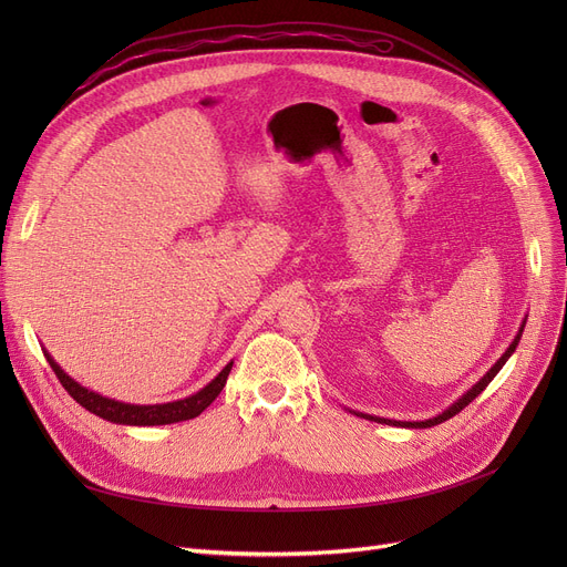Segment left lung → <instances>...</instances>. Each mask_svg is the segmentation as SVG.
I'll return each instance as SVG.
<instances>
[{"instance_id":"left-lung-1","label":"left lung","mask_w":567,"mask_h":567,"mask_svg":"<svg viewBox=\"0 0 567 567\" xmlns=\"http://www.w3.org/2000/svg\"><path fill=\"white\" fill-rule=\"evenodd\" d=\"M524 331V329H522ZM522 331H519V336L515 338V342L508 347V351H505L503 355H501V359L494 363V368L478 381V383H475L473 385V389L466 393V395H462L453 406H449V409H445L443 413H439L436 415V419H430V421H423V423H402V421H389V419H377V415H365V413H361L363 415V419H370V421H374V423H385V425H398V427H432V425H439V423H443V421H449V419H453V415L455 413H460L464 406H468L475 398H478L485 389H487V385H489V381L498 374V370L505 365V361H508L511 359V353L515 351V347L519 344V338H522Z\"/></svg>"}]
</instances>
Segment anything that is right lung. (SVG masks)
<instances>
[{"mask_svg":"<svg viewBox=\"0 0 567 567\" xmlns=\"http://www.w3.org/2000/svg\"><path fill=\"white\" fill-rule=\"evenodd\" d=\"M45 359H48L52 372L56 374L59 383L64 385L69 395L78 404H82L86 411L101 415V419H105L110 423H118V425H169V423H182V421L197 419V415L220 395L223 385L227 381V374L231 370V363L225 365L223 372L212 383L204 385L199 393H195L186 400L167 402V404H154V406H140V404L114 402V400H107L99 393L82 389V385L78 381H73L62 368H59L48 353H45Z\"/></svg>","mask_w":567,"mask_h":567,"instance_id":"1","label":"right lung"}]
</instances>
